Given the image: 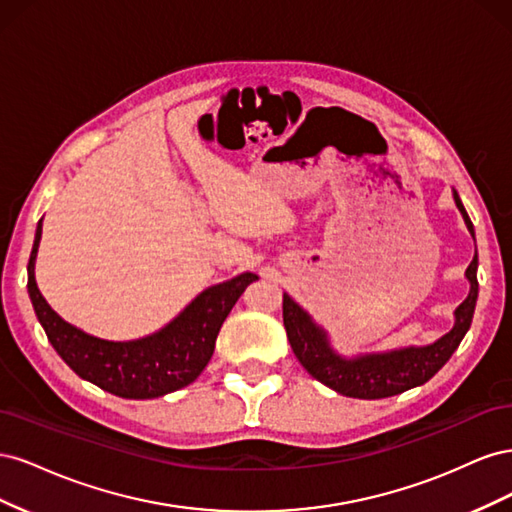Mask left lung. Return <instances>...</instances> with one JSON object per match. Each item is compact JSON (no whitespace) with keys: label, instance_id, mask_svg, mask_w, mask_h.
<instances>
[{"label":"left lung","instance_id":"left-lung-1","mask_svg":"<svg viewBox=\"0 0 512 512\" xmlns=\"http://www.w3.org/2000/svg\"><path fill=\"white\" fill-rule=\"evenodd\" d=\"M453 198L459 213L463 215V222H466L470 235L474 237V226L457 190H453ZM476 271L478 258L474 254V260L466 269L470 282L468 297L455 309L453 329L436 339V342L427 346H408L389 352H365L354 356L335 352L329 333L316 324L314 318L290 294L284 292V327L290 348L309 376L339 395L356 399H382L414 389V386H421L438 374L461 344L463 335L468 333L478 299Z\"/></svg>","mask_w":512,"mask_h":512}]
</instances>
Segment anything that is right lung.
<instances>
[{"mask_svg": "<svg viewBox=\"0 0 512 512\" xmlns=\"http://www.w3.org/2000/svg\"><path fill=\"white\" fill-rule=\"evenodd\" d=\"M42 220L27 265V292L51 346L76 376L123 399H153L192 384L213 356L215 339L230 309L258 275L241 273L209 286L156 333L111 342L89 335L61 318L36 284Z\"/></svg>", "mask_w": 512, "mask_h": 512, "instance_id": "right-lung-1", "label": "right lung"}]
</instances>
